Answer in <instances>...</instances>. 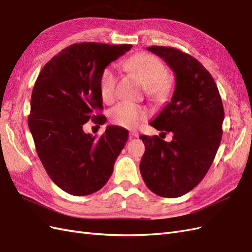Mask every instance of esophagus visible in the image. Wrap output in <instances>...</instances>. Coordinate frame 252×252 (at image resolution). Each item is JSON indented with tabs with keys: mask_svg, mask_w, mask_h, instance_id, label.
<instances>
[{
	"mask_svg": "<svg viewBox=\"0 0 252 252\" xmlns=\"http://www.w3.org/2000/svg\"><path fill=\"white\" fill-rule=\"evenodd\" d=\"M139 136V133L137 131H131L130 132V137L131 138H137Z\"/></svg>",
	"mask_w": 252,
	"mask_h": 252,
	"instance_id": "esophagus-1",
	"label": "esophagus"
}]
</instances>
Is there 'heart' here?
<instances>
[{
	"label": "heart",
	"mask_w": 252,
	"mask_h": 252,
	"mask_svg": "<svg viewBox=\"0 0 252 252\" xmlns=\"http://www.w3.org/2000/svg\"><path fill=\"white\" fill-rule=\"evenodd\" d=\"M125 68L137 77L143 84L146 94L157 101L166 100L174 86V78L168 71L162 60L151 53L142 52L130 57L124 63ZM117 75L113 66H106L99 78L100 96L105 102L115 97ZM149 116L146 106L128 101H122L113 107L110 118L114 125L121 127L135 128Z\"/></svg>",
	"instance_id": "obj_1"
}]
</instances>
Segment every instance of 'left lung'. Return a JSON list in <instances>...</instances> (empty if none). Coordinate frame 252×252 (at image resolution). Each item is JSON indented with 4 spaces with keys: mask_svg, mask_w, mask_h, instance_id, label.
Here are the masks:
<instances>
[{
    "mask_svg": "<svg viewBox=\"0 0 252 252\" xmlns=\"http://www.w3.org/2000/svg\"><path fill=\"white\" fill-rule=\"evenodd\" d=\"M173 69L171 101L150 125L171 132L170 142L140 135L145 154L139 164L148 188L162 197H179L202 182L217 155L222 135L224 107L217 83L202 63L174 47L150 46Z\"/></svg>",
    "mask_w": 252,
    "mask_h": 252,
    "instance_id": "8db88e82",
    "label": "left lung"
}]
</instances>
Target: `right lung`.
<instances>
[{
  "mask_svg": "<svg viewBox=\"0 0 252 252\" xmlns=\"http://www.w3.org/2000/svg\"><path fill=\"white\" fill-rule=\"evenodd\" d=\"M131 44L75 43L53 57L34 83L28 126L50 179L71 195L100 190L113 173L128 132L110 126L97 139L85 134L89 120L103 125L99 78Z\"/></svg>",
  "mask_w": 252,
  "mask_h": 252,
  "instance_id": "add662e5",
  "label": "right lung"
}]
</instances>
